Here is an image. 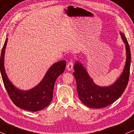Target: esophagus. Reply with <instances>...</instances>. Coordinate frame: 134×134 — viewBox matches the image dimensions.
Here are the masks:
<instances>
[{
  "instance_id": "34e87169",
  "label": "esophagus",
  "mask_w": 134,
  "mask_h": 134,
  "mask_svg": "<svg viewBox=\"0 0 134 134\" xmlns=\"http://www.w3.org/2000/svg\"><path fill=\"white\" fill-rule=\"evenodd\" d=\"M73 67H74V63H73L72 61H70L68 63V64H67V69H68L69 71L72 70V69H73Z\"/></svg>"
}]
</instances>
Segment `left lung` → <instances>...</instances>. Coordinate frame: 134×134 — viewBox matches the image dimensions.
Here are the masks:
<instances>
[{
	"label": "left lung",
	"instance_id": "8db88e82",
	"mask_svg": "<svg viewBox=\"0 0 134 134\" xmlns=\"http://www.w3.org/2000/svg\"><path fill=\"white\" fill-rule=\"evenodd\" d=\"M120 34L126 44V65L121 76L112 85L107 87L96 85L82 64L79 62L75 64L74 75L76 81L78 97L88 107L101 108L108 106L121 97L127 87L130 74L131 50L125 35Z\"/></svg>",
	"mask_w": 134,
	"mask_h": 134
}]
</instances>
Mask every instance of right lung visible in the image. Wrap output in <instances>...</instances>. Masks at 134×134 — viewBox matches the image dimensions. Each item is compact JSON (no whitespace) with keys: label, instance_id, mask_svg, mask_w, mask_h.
Returning <instances> with one entry per match:
<instances>
[{"label":"right lung","instance_id":"add662e5","mask_svg":"<svg viewBox=\"0 0 134 134\" xmlns=\"http://www.w3.org/2000/svg\"><path fill=\"white\" fill-rule=\"evenodd\" d=\"M7 38L2 49L0 68L5 88L9 97L18 107L31 111H40L46 108L52 100L55 81L64 72L66 67L65 60H60L53 64L40 83L29 91L17 89L8 80L4 68V54Z\"/></svg>","mask_w":134,"mask_h":134}]
</instances>
